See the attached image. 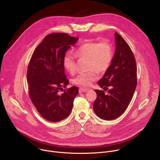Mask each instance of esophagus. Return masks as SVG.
<instances>
[{
    "label": "esophagus",
    "instance_id": "obj_1",
    "mask_svg": "<svg viewBox=\"0 0 160 160\" xmlns=\"http://www.w3.org/2000/svg\"><path fill=\"white\" fill-rule=\"evenodd\" d=\"M89 90V89L88 88H80L79 89V92H87Z\"/></svg>",
    "mask_w": 160,
    "mask_h": 160
}]
</instances>
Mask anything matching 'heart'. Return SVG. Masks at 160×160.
Returning <instances> with one entry per match:
<instances>
[{
	"label": "heart",
	"mask_w": 160,
	"mask_h": 160,
	"mask_svg": "<svg viewBox=\"0 0 160 160\" xmlns=\"http://www.w3.org/2000/svg\"><path fill=\"white\" fill-rule=\"evenodd\" d=\"M74 54L79 58L88 60V69L89 71L80 73L72 80V82L83 87L89 86L98 78V72H103L109 68L112 60V51L108 42H87L78 48ZM63 66L70 74L76 71V62L73 55L67 53L63 59Z\"/></svg>",
	"instance_id": "b5f03b06"
}]
</instances>
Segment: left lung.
Masks as SVG:
<instances>
[{
	"mask_svg": "<svg viewBox=\"0 0 160 160\" xmlns=\"http://www.w3.org/2000/svg\"><path fill=\"white\" fill-rule=\"evenodd\" d=\"M116 51L108 69L98 84L103 91L94 90L97 98L93 103V110L99 118L111 120L121 116L131 102L135 91L136 63L133 53L125 40L114 33Z\"/></svg>",
	"mask_w": 160,
	"mask_h": 160,
	"instance_id": "obj_1",
	"label": "left lung"
}]
</instances>
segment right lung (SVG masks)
Wrapping results in <instances>:
<instances>
[{
  "label": "right lung",
  "mask_w": 160,
  "mask_h": 160,
  "mask_svg": "<svg viewBox=\"0 0 160 160\" xmlns=\"http://www.w3.org/2000/svg\"><path fill=\"white\" fill-rule=\"evenodd\" d=\"M78 40V37L67 33L48 35L30 60L27 72L29 97L40 114L49 122H58L66 118L78 94L76 86L59 94L69 83L63 66V57Z\"/></svg>",
  "instance_id": "obj_1"
}]
</instances>
